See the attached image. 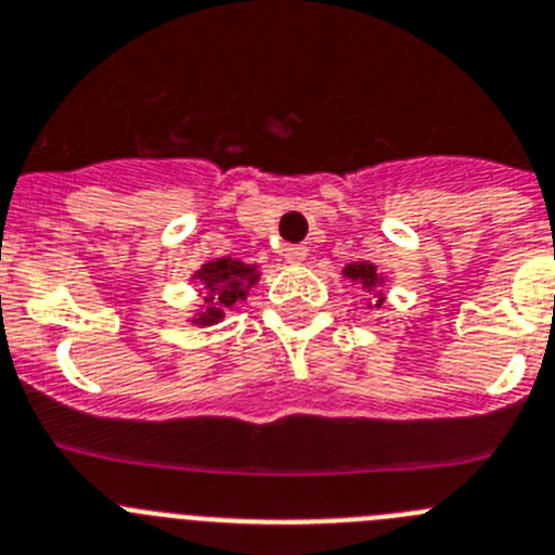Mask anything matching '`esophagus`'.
<instances>
[{"label":"esophagus","mask_w":555,"mask_h":555,"mask_svg":"<svg viewBox=\"0 0 555 555\" xmlns=\"http://www.w3.org/2000/svg\"><path fill=\"white\" fill-rule=\"evenodd\" d=\"M307 254V246H284V259H287L289 266H301Z\"/></svg>","instance_id":"obj_1"}]
</instances>
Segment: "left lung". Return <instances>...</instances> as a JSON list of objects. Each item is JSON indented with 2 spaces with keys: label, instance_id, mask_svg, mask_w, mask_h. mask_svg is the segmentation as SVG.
<instances>
[{
  "label": "left lung",
  "instance_id": "left-lung-1",
  "mask_svg": "<svg viewBox=\"0 0 555 555\" xmlns=\"http://www.w3.org/2000/svg\"><path fill=\"white\" fill-rule=\"evenodd\" d=\"M343 276L353 284H362V289H367V293H373V301L367 304V309H382L384 293L378 287L384 284V276L378 273V268L373 266V262H367V259L348 262V266L343 268Z\"/></svg>",
  "mask_w": 555,
  "mask_h": 555
}]
</instances>
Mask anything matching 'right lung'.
Listing matches in <instances>:
<instances>
[{
    "mask_svg": "<svg viewBox=\"0 0 555 555\" xmlns=\"http://www.w3.org/2000/svg\"><path fill=\"white\" fill-rule=\"evenodd\" d=\"M198 284H202L204 304L193 312L191 323L196 326H216L223 321L227 309H234L241 301H246L248 289L259 282V266H248L243 259L218 257L209 259L193 273Z\"/></svg>",
    "mask_w": 555,
    "mask_h": 555,
    "instance_id": "obj_1",
    "label": "right lung"
}]
</instances>
